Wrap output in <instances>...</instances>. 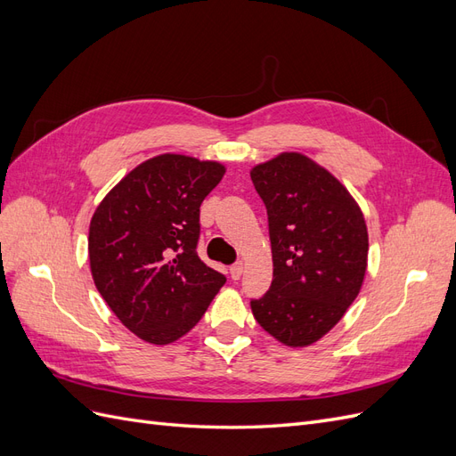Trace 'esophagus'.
Here are the masks:
<instances>
[{"mask_svg":"<svg viewBox=\"0 0 456 456\" xmlns=\"http://www.w3.org/2000/svg\"><path fill=\"white\" fill-rule=\"evenodd\" d=\"M243 268H245V265H243L241 260H240V262H236V265H233V266H230V275H232V280H240V278H241V273H243Z\"/></svg>","mask_w":456,"mask_h":456,"instance_id":"34e87169","label":"esophagus"}]
</instances>
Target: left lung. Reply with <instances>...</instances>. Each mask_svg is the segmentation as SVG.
<instances>
[{
    "mask_svg": "<svg viewBox=\"0 0 456 456\" xmlns=\"http://www.w3.org/2000/svg\"><path fill=\"white\" fill-rule=\"evenodd\" d=\"M268 211L273 280L251 300L258 325L285 346L305 348L333 329L360 295L369 233L360 205L338 178L300 151L251 169Z\"/></svg>",
    "mask_w": 456,
    "mask_h": 456,
    "instance_id": "8db88e82",
    "label": "left lung"
}]
</instances>
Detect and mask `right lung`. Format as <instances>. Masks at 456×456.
<instances>
[{
    "label": "right lung",
    "instance_id": "add662e5",
    "mask_svg": "<svg viewBox=\"0 0 456 456\" xmlns=\"http://www.w3.org/2000/svg\"><path fill=\"white\" fill-rule=\"evenodd\" d=\"M224 173L218 161L159 154L123 176L91 218L94 285L118 320L150 344L184 337L226 283L196 251L200 205Z\"/></svg>",
    "mask_w": 456,
    "mask_h": 456
}]
</instances>
